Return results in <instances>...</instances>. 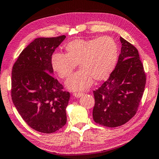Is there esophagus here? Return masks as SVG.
Returning <instances> with one entry per match:
<instances>
[{
	"label": "esophagus",
	"mask_w": 159,
	"mask_h": 159,
	"mask_svg": "<svg viewBox=\"0 0 159 159\" xmlns=\"http://www.w3.org/2000/svg\"><path fill=\"white\" fill-rule=\"evenodd\" d=\"M83 95H84V93H74V96H75V98H77L81 97Z\"/></svg>",
	"instance_id": "34e87169"
}]
</instances>
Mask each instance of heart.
I'll return each mask as SVG.
<instances>
[{
  "mask_svg": "<svg viewBox=\"0 0 159 159\" xmlns=\"http://www.w3.org/2000/svg\"><path fill=\"white\" fill-rule=\"evenodd\" d=\"M66 54L55 53L52 65L61 79H66L78 64L80 69L66 81L68 89L84 90L93 82L110 76L117 59L118 48L112 37L104 36L90 39H75L65 45Z\"/></svg>",
  "mask_w": 159,
  "mask_h": 159,
  "instance_id": "b5f03b06",
  "label": "heart"
}]
</instances>
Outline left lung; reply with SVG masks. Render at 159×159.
Instances as JSON below:
<instances>
[{"label":"left lung","mask_w":159,"mask_h":159,"mask_svg":"<svg viewBox=\"0 0 159 159\" xmlns=\"http://www.w3.org/2000/svg\"><path fill=\"white\" fill-rule=\"evenodd\" d=\"M121 53L115 69L93 91V120L107 127L125 124L135 115L146 85V74L138 50L120 37Z\"/></svg>","instance_id":"left-lung-1"}]
</instances>
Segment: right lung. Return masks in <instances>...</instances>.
I'll return each mask as SVG.
<instances>
[{
	"instance_id": "1",
	"label": "right lung",
	"mask_w": 159,
	"mask_h": 159,
	"mask_svg": "<svg viewBox=\"0 0 159 159\" xmlns=\"http://www.w3.org/2000/svg\"><path fill=\"white\" fill-rule=\"evenodd\" d=\"M65 38L61 35L35 39L22 50L12 67L13 104L25 122L42 133H53L66 123L70 93L52 76V65L53 53Z\"/></svg>"
}]
</instances>
